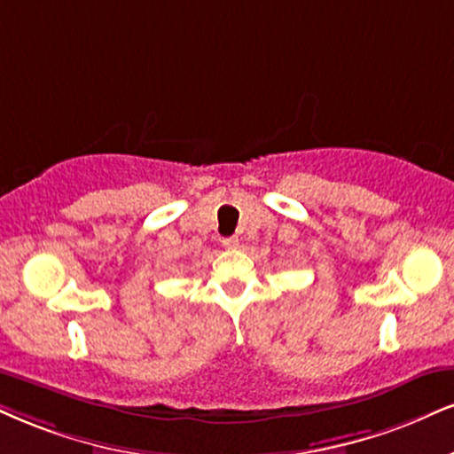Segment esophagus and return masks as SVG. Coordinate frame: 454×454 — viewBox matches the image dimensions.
Masks as SVG:
<instances>
[{
    "mask_svg": "<svg viewBox=\"0 0 454 454\" xmlns=\"http://www.w3.org/2000/svg\"><path fill=\"white\" fill-rule=\"evenodd\" d=\"M223 246H225L227 250H236L238 246H239V239H238L236 236H231V238H223Z\"/></svg>",
    "mask_w": 454,
    "mask_h": 454,
    "instance_id": "obj_1",
    "label": "esophagus"
}]
</instances>
